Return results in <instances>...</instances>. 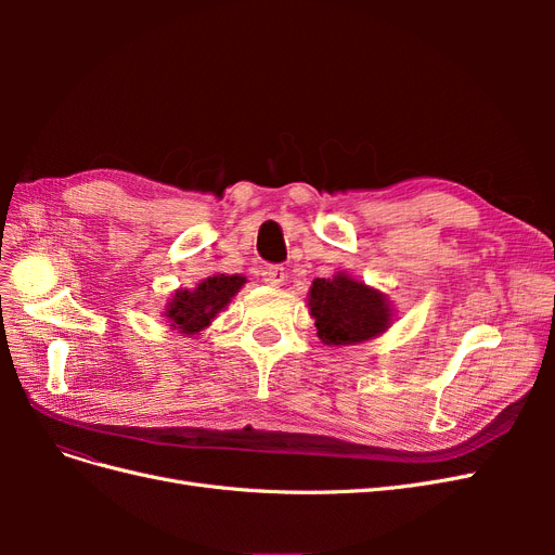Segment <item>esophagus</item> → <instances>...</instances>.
<instances>
[{
  "label": "esophagus",
  "instance_id": "esophagus-1",
  "mask_svg": "<svg viewBox=\"0 0 555 555\" xmlns=\"http://www.w3.org/2000/svg\"><path fill=\"white\" fill-rule=\"evenodd\" d=\"M284 278H287V273H284V268L282 266H271V268H266V273H263V280L271 284V287H282L284 284Z\"/></svg>",
  "mask_w": 555,
  "mask_h": 555
}]
</instances>
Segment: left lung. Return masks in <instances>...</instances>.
Instances as JSON below:
<instances>
[{
    "label": "left lung",
    "mask_w": 555,
    "mask_h": 555,
    "mask_svg": "<svg viewBox=\"0 0 555 555\" xmlns=\"http://www.w3.org/2000/svg\"><path fill=\"white\" fill-rule=\"evenodd\" d=\"M308 310L314 319L317 338L328 347L379 338L391 328L396 317L389 296L345 271L312 282Z\"/></svg>",
    "instance_id": "obj_1"
}]
</instances>
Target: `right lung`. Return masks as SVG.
I'll return each mask as SVG.
<instances>
[{
  "mask_svg": "<svg viewBox=\"0 0 555 555\" xmlns=\"http://www.w3.org/2000/svg\"><path fill=\"white\" fill-rule=\"evenodd\" d=\"M245 282V275L217 273L201 280L194 289H176L162 312L166 324L178 333L198 335L231 304V298L243 289Z\"/></svg>",
  "mask_w": 555,
  "mask_h": 555,
  "instance_id": "1",
  "label": "right lung"
}]
</instances>
